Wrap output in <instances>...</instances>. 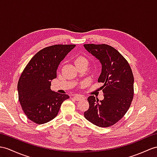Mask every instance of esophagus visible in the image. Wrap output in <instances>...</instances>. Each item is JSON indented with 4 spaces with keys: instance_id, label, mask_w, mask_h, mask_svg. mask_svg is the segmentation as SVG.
Segmentation results:
<instances>
[{
    "instance_id": "1",
    "label": "esophagus",
    "mask_w": 157,
    "mask_h": 157,
    "mask_svg": "<svg viewBox=\"0 0 157 157\" xmlns=\"http://www.w3.org/2000/svg\"><path fill=\"white\" fill-rule=\"evenodd\" d=\"M73 98L75 99L76 101H80V100H82V99L85 98V97L82 96V95H75V96L73 97Z\"/></svg>"
}]
</instances>
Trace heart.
<instances>
[{
  "mask_svg": "<svg viewBox=\"0 0 157 157\" xmlns=\"http://www.w3.org/2000/svg\"><path fill=\"white\" fill-rule=\"evenodd\" d=\"M88 63H89V60H88L86 57L83 56H78L75 60V64L76 66L82 64H88Z\"/></svg>",
  "mask_w": 157,
  "mask_h": 157,
  "instance_id": "heart-1",
  "label": "heart"
}]
</instances>
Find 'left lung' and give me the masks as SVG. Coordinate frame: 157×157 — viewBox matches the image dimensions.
<instances>
[{"label": "left lung", "mask_w": 157, "mask_h": 157, "mask_svg": "<svg viewBox=\"0 0 157 157\" xmlns=\"http://www.w3.org/2000/svg\"><path fill=\"white\" fill-rule=\"evenodd\" d=\"M84 47L99 60L102 71L98 82L104 99L93 95L87 98L89 108L84 113L86 119L100 127H110L124 117L134 96V77L127 60L117 50L108 44H86Z\"/></svg>", "instance_id": "left-lung-1"}]
</instances>
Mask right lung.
Masks as SVG:
<instances>
[{"label": "right lung", "mask_w": 157, "mask_h": 157, "mask_svg": "<svg viewBox=\"0 0 157 157\" xmlns=\"http://www.w3.org/2000/svg\"><path fill=\"white\" fill-rule=\"evenodd\" d=\"M75 44H55L38 52L26 66L19 78L18 101L26 116L41 124L55 118L61 105L69 96L51 89V81L56 78L60 63Z\"/></svg>", "instance_id": "add662e5"}]
</instances>
